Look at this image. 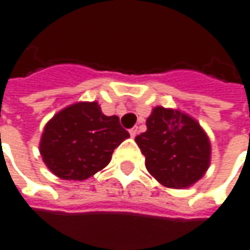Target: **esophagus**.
<instances>
[{"mask_svg": "<svg viewBox=\"0 0 250 250\" xmlns=\"http://www.w3.org/2000/svg\"><path fill=\"white\" fill-rule=\"evenodd\" d=\"M137 134H138V127H132L131 130H130V135H131L132 138H134Z\"/></svg>", "mask_w": 250, "mask_h": 250, "instance_id": "1", "label": "esophagus"}]
</instances>
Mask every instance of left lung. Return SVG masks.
Segmentation results:
<instances>
[{"label":"left lung","instance_id":"obj_1","mask_svg":"<svg viewBox=\"0 0 250 250\" xmlns=\"http://www.w3.org/2000/svg\"><path fill=\"white\" fill-rule=\"evenodd\" d=\"M149 174L169 189H186L203 178L210 164V141L196 119L179 109L156 106L146 131L137 135Z\"/></svg>","mask_w":250,"mask_h":250}]
</instances>
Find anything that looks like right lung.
I'll use <instances>...</instances> for the list:
<instances>
[{"label":"right lung","instance_id":"right-lung-1","mask_svg":"<svg viewBox=\"0 0 250 250\" xmlns=\"http://www.w3.org/2000/svg\"><path fill=\"white\" fill-rule=\"evenodd\" d=\"M130 137L118 116H106L97 101H79L59 111L41 135L42 160L64 181H84L105 168Z\"/></svg>","mask_w":250,"mask_h":250}]
</instances>
